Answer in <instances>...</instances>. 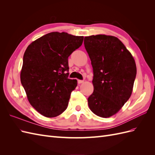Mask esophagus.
Wrapping results in <instances>:
<instances>
[{
	"label": "esophagus",
	"mask_w": 155,
	"mask_h": 155,
	"mask_svg": "<svg viewBox=\"0 0 155 155\" xmlns=\"http://www.w3.org/2000/svg\"><path fill=\"white\" fill-rule=\"evenodd\" d=\"M78 83L79 84H81V83H84V81H83V80H79V79H78Z\"/></svg>",
	"instance_id": "34e87169"
}]
</instances>
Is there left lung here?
<instances>
[{
    "mask_svg": "<svg viewBox=\"0 0 155 155\" xmlns=\"http://www.w3.org/2000/svg\"><path fill=\"white\" fill-rule=\"evenodd\" d=\"M84 45L94 72L89 108L96 115L109 118L116 114L131 96L137 75L134 59L122 42L114 36L85 37Z\"/></svg>",
    "mask_w": 155,
    "mask_h": 155,
    "instance_id": "left-lung-1",
    "label": "left lung"
}]
</instances>
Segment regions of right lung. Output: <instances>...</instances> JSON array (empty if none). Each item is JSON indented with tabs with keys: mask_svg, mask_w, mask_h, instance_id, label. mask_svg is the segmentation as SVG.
Segmentation results:
<instances>
[{
	"mask_svg": "<svg viewBox=\"0 0 155 155\" xmlns=\"http://www.w3.org/2000/svg\"><path fill=\"white\" fill-rule=\"evenodd\" d=\"M83 36L51 32L28 46L23 56L21 81L31 105L52 118L67 109L76 79L68 78V58L81 46Z\"/></svg>",
	"mask_w": 155,
	"mask_h": 155,
	"instance_id": "1",
	"label": "right lung"
}]
</instances>
